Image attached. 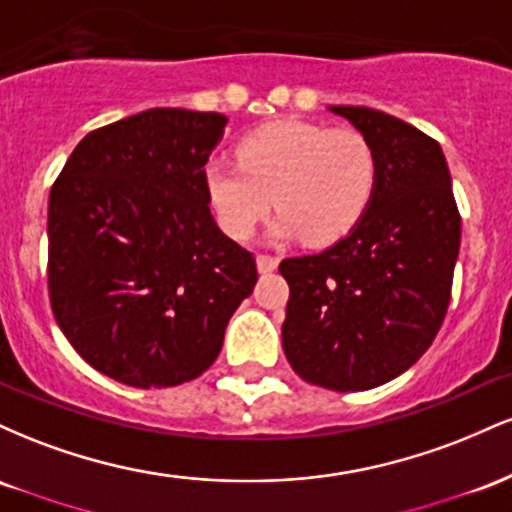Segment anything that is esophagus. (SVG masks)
Instances as JSON below:
<instances>
[{"instance_id": "34e87169", "label": "esophagus", "mask_w": 512, "mask_h": 512, "mask_svg": "<svg viewBox=\"0 0 512 512\" xmlns=\"http://www.w3.org/2000/svg\"><path fill=\"white\" fill-rule=\"evenodd\" d=\"M276 264H279V260H276V257H272V255H257V272H260V274L274 272Z\"/></svg>"}]
</instances>
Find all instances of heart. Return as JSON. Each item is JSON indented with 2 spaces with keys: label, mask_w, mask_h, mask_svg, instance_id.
<instances>
[{
  "label": "heart",
  "mask_w": 512,
  "mask_h": 512,
  "mask_svg": "<svg viewBox=\"0 0 512 512\" xmlns=\"http://www.w3.org/2000/svg\"><path fill=\"white\" fill-rule=\"evenodd\" d=\"M378 182L373 144L358 129L276 122L238 144V163L214 158L204 190L223 231L248 240L269 207L281 211L272 240L330 245L366 214Z\"/></svg>",
  "instance_id": "1"
}]
</instances>
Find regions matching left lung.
<instances>
[{"mask_svg": "<svg viewBox=\"0 0 512 512\" xmlns=\"http://www.w3.org/2000/svg\"><path fill=\"white\" fill-rule=\"evenodd\" d=\"M373 144L378 182L366 214L332 248L289 257L281 344L310 385L370 390L414 366L448 313L460 214L443 149L373 108L332 105Z\"/></svg>", "mask_w": 512, "mask_h": 512, "instance_id": "8db88e82", "label": "left lung"}]
</instances>
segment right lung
Returning a JSON list of instances; mask_svg holds the SVG:
<instances>
[{"mask_svg": "<svg viewBox=\"0 0 512 512\" xmlns=\"http://www.w3.org/2000/svg\"><path fill=\"white\" fill-rule=\"evenodd\" d=\"M228 117L151 108L88 132L48 207L57 325L88 366L132 387L195 380L255 289V257L216 226L204 166Z\"/></svg>", "mask_w": 512, "mask_h": 512, "instance_id": "add662e5", "label": "right lung"}]
</instances>
